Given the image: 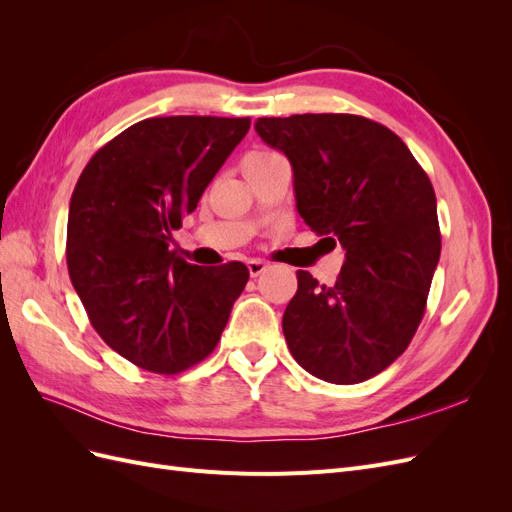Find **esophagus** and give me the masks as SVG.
Instances as JSON below:
<instances>
[{
  "label": "esophagus",
  "mask_w": 512,
  "mask_h": 512,
  "mask_svg": "<svg viewBox=\"0 0 512 512\" xmlns=\"http://www.w3.org/2000/svg\"><path fill=\"white\" fill-rule=\"evenodd\" d=\"M247 269H250L252 277H258L262 271L267 269V262L262 258H252V260H247Z\"/></svg>",
  "instance_id": "obj_1"
}]
</instances>
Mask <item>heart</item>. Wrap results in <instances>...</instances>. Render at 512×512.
<instances>
[{
	"label": "heart",
	"instance_id": "obj_1",
	"mask_svg": "<svg viewBox=\"0 0 512 512\" xmlns=\"http://www.w3.org/2000/svg\"><path fill=\"white\" fill-rule=\"evenodd\" d=\"M273 156H277V153H271V151H252V153H247V156L243 158V166H245V164L265 162V160H271Z\"/></svg>",
	"mask_w": 512,
	"mask_h": 512
}]
</instances>
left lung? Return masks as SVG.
Returning a JSON list of instances; mask_svg holds the SVG:
<instances>
[{
  "instance_id": "left-lung-1",
  "label": "left lung",
  "mask_w": 512,
  "mask_h": 512,
  "mask_svg": "<svg viewBox=\"0 0 512 512\" xmlns=\"http://www.w3.org/2000/svg\"><path fill=\"white\" fill-rule=\"evenodd\" d=\"M256 132L290 160L305 224L346 250L333 286L297 271L282 320L290 354L324 382L374 378L425 314L442 247L433 185L406 143L367 117H260Z\"/></svg>"
}]
</instances>
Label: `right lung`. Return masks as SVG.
Wrapping results in <instances>:
<instances>
[{
	"mask_svg": "<svg viewBox=\"0 0 512 512\" xmlns=\"http://www.w3.org/2000/svg\"><path fill=\"white\" fill-rule=\"evenodd\" d=\"M247 130L250 117L143 119L76 181L70 280L98 335L136 367L173 376L207 359L250 280L243 262L198 267L168 247Z\"/></svg>",
	"mask_w": 512,
	"mask_h": 512,
	"instance_id": "right-lung-1",
	"label": "right lung"
}]
</instances>
